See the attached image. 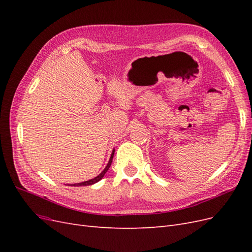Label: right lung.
<instances>
[{
	"mask_svg": "<svg viewBox=\"0 0 252 252\" xmlns=\"http://www.w3.org/2000/svg\"><path fill=\"white\" fill-rule=\"evenodd\" d=\"M113 156H114V149H113V150H112V152H111V156H110V158H109V161H108L107 166H106L105 168H104V170H103L100 174L96 175L95 178L91 179V180H88V181H85V182H82V183H75V184H68V186H78V187H79V186H89V185L95 184V183H97L98 181H101V180L104 178L105 173L107 172V170L109 169V167H110V165H111V163H112Z\"/></svg>",
	"mask_w": 252,
	"mask_h": 252,
	"instance_id": "add662e5",
	"label": "right lung"
}]
</instances>
